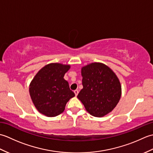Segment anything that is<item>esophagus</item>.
Listing matches in <instances>:
<instances>
[{"mask_svg":"<svg viewBox=\"0 0 153 153\" xmlns=\"http://www.w3.org/2000/svg\"><path fill=\"white\" fill-rule=\"evenodd\" d=\"M78 93H79V91H78V90H74V93H75V95H76V96H77V95H78Z\"/></svg>","mask_w":153,"mask_h":153,"instance_id":"1","label":"esophagus"}]
</instances>
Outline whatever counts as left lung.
<instances>
[{"label":"left lung","instance_id":"left-lung-1","mask_svg":"<svg viewBox=\"0 0 153 153\" xmlns=\"http://www.w3.org/2000/svg\"><path fill=\"white\" fill-rule=\"evenodd\" d=\"M83 89L77 98L91 115L102 117L115 108L121 97V85L105 64L91 63L82 68Z\"/></svg>","mask_w":153,"mask_h":153}]
</instances>
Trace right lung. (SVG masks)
I'll list each match as a JSON object with an SVG mask.
<instances>
[{"instance_id": "obj_1", "label": "right lung", "mask_w": 153, "mask_h": 153, "mask_svg": "<svg viewBox=\"0 0 153 153\" xmlns=\"http://www.w3.org/2000/svg\"><path fill=\"white\" fill-rule=\"evenodd\" d=\"M70 65L52 63L38 71L30 85L32 101L38 111L48 117L64 112L66 103L75 96L64 79Z\"/></svg>"}]
</instances>
